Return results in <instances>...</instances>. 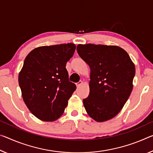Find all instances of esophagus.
<instances>
[{"label": "esophagus", "mask_w": 153, "mask_h": 153, "mask_svg": "<svg viewBox=\"0 0 153 153\" xmlns=\"http://www.w3.org/2000/svg\"><path fill=\"white\" fill-rule=\"evenodd\" d=\"M82 84H83V82H82V81H79V82H78V83H77V84H76V86H77V88H79V87Z\"/></svg>", "instance_id": "obj_1"}]
</instances>
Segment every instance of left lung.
<instances>
[{"instance_id":"obj_1","label":"left lung","mask_w":153,"mask_h":153,"mask_svg":"<svg viewBox=\"0 0 153 153\" xmlns=\"http://www.w3.org/2000/svg\"><path fill=\"white\" fill-rule=\"evenodd\" d=\"M77 51L91 69L90 93L83 99L86 112L104 122L122 110L133 89L135 65L125 50L116 45L79 44Z\"/></svg>"}]
</instances>
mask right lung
<instances>
[{
    "mask_svg": "<svg viewBox=\"0 0 153 153\" xmlns=\"http://www.w3.org/2000/svg\"><path fill=\"white\" fill-rule=\"evenodd\" d=\"M75 50L76 45L71 43L42 46L33 50L24 60L19 85L24 103L39 119L57 120L76 91L66 69Z\"/></svg>",
    "mask_w": 153,
    "mask_h": 153,
    "instance_id": "obj_1",
    "label": "right lung"
}]
</instances>
